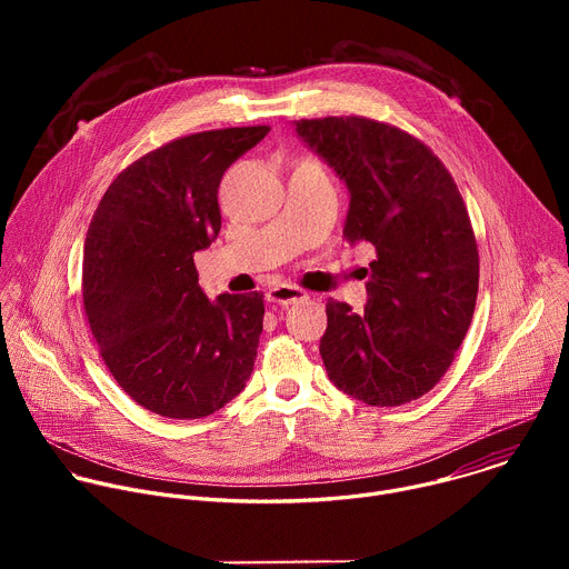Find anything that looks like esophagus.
I'll return each mask as SVG.
<instances>
[{
    "label": "esophagus",
    "mask_w": 569,
    "mask_h": 569,
    "mask_svg": "<svg viewBox=\"0 0 569 569\" xmlns=\"http://www.w3.org/2000/svg\"><path fill=\"white\" fill-rule=\"evenodd\" d=\"M306 299V292L297 286H288V283H281V286H274L268 290V301L272 303H279V306H290L295 301H301Z\"/></svg>",
    "instance_id": "obj_1"
}]
</instances>
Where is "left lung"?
I'll return each instance as SVG.
<instances>
[{
  "instance_id": "obj_1",
  "label": "left lung",
  "mask_w": 569,
  "mask_h": 569,
  "mask_svg": "<svg viewBox=\"0 0 569 569\" xmlns=\"http://www.w3.org/2000/svg\"><path fill=\"white\" fill-rule=\"evenodd\" d=\"M297 134L347 182L349 242H369L365 312L327 301L319 353L345 393L393 408L428 393L463 342L479 288L477 240L443 161L367 117L299 119Z\"/></svg>"
}]
</instances>
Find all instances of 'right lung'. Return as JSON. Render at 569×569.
<instances>
[{"label":"right lung","instance_id":"1","mask_svg":"<svg viewBox=\"0 0 569 569\" xmlns=\"http://www.w3.org/2000/svg\"><path fill=\"white\" fill-rule=\"evenodd\" d=\"M268 132L222 128L159 146L112 180L92 216L86 317L117 385L159 417H209L254 369L263 292L209 301L193 254L220 231L222 173Z\"/></svg>","mask_w":569,"mask_h":569}]
</instances>
